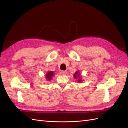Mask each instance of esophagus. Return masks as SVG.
I'll use <instances>...</instances> for the list:
<instances>
[{
    "label": "esophagus",
    "instance_id": "1",
    "mask_svg": "<svg viewBox=\"0 0 128 128\" xmlns=\"http://www.w3.org/2000/svg\"><path fill=\"white\" fill-rule=\"evenodd\" d=\"M67 72L66 71H64V70H62V71H61V72H60V74L61 75H66L67 74Z\"/></svg>",
    "mask_w": 128,
    "mask_h": 128
}]
</instances>
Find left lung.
<instances>
[{
  "mask_svg": "<svg viewBox=\"0 0 128 128\" xmlns=\"http://www.w3.org/2000/svg\"><path fill=\"white\" fill-rule=\"evenodd\" d=\"M74 78L75 79H77V82L82 83V77L80 76V73L79 71L77 70L75 72V73H74Z\"/></svg>",
  "mask_w": 128,
  "mask_h": 128,
  "instance_id": "obj_1",
  "label": "left lung"
}]
</instances>
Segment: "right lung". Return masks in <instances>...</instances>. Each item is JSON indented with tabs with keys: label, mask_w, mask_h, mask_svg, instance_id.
<instances>
[{
	"label": "right lung",
	"mask_w": 128,
	"mask_h": 128,
	"mask_svg": "<svg viewBox=\"0 0 128 128\" xmlns=\"http://www.w3.org/2000/svg\"><path fill=\"white\" fill-rule=\"evenodd\" d=\"M54 72L49 71V72H47V73H46L45 75L46 80L48 81L51 80L53 78V76H54Z\"/></svg>",
	"instance_id": "1"
}]
</instances>
